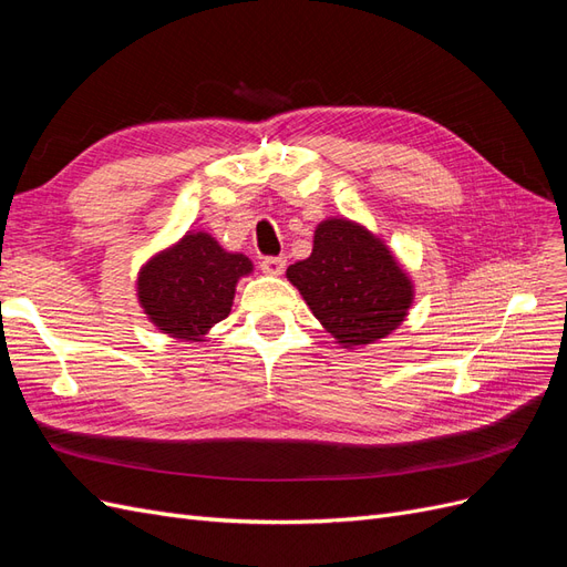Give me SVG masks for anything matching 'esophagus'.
Returning a JSON list of instances; mask_svg holds the SVG:
<instances>
[{"instance_id": "1", "label": "esophagus", "mask_w": 567, "mask_h": 567, "mask_svg": "<svg viewBox=\"0 0 567 567\" xmlns=\"http://www.w3.org/2000/svg\"><path fill=\"white\" fill-rule=\"evenodd\" d=\"M260 269L267 274V277H281L286 269V260L284 257H265Z\"/></svg>"}]
</instances>
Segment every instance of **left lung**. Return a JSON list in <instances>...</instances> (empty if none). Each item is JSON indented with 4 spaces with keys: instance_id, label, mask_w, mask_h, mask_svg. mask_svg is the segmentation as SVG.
<instances>
[{
    "instance_id": "obj_1",
    "label": "left lung",
    "mask_w": 567,
    "mask_h": 567,
    "mask_svg": "<svg viewBox=\"0 0 567 567\" xmlns=\"http://www.w3.org/2000/svg\"><path fill=\"white\" fill-rule=\"evenodd\" d=\"M286 279L346 350L367 348L400 329L416 296L383 238L348 217L319 221L312 255L290 265Z\"/></svg>"
}]
</instances>
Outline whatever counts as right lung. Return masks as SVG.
<instances>
[{"mask_svg":"<svg viewBox=\"0 0 567 567\" xmlns=\"http://www.w3.org/2000/svg\"><path fill=\"white\" fill-rule=\"evenodd\" d=\"M250 274L244 252L221 248L208 231L188 229L140 267L136 300L161 333L205 342L213 326L229 317L236 284Z\"/></svg>","mask_w":567,"mask_h":567,"instance_id":"right-lung-1","label":"right lung"}]
</instances>
